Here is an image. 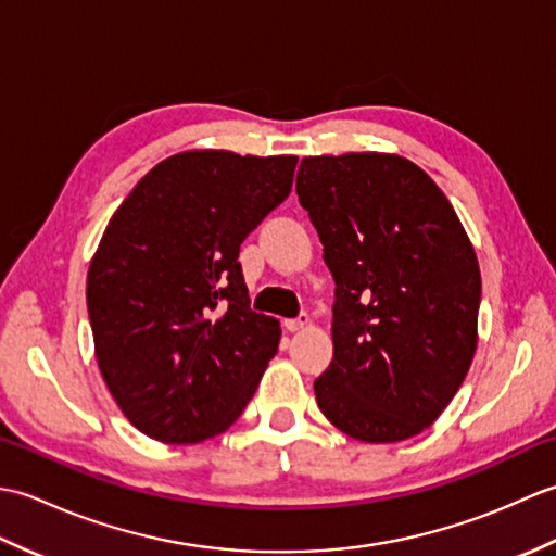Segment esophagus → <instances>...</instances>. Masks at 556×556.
<instances>
[{"label": "esophagus", "mask_w": 556, "mask_h": 556, "mask_svg": "<svg viewBox=\"0 0 556 556\" xmlns=\"http://www.w3.org/2000/svg\"><path fill=\"white\" fill-rule=\"evenodd\" d=\"M308 320H311V317L308 315H305V313H301L299 317H296V320H285V329H287V332H301V329L305 327V325H308Z\"/></svg>", "instance_id": "34e87169"}]
</instances>
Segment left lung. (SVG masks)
Listing matches in <instances>:
<instances>
[{"mask_svg": "<svg viewBox=\"0 0 556 556\" xmlns=\"http://www.w3.org/2000/svg\"><path fill=\"white\" fill-rule=\"evenodd\" d=\"M296 193L337 285L317 406L361 442L420 434L478 346L480 267L464 224L418 164L387 152L305 157Z\"/></svg>", "mask_w": 556, "mask_h": 556, "instance_id": "1", "label": "left lung"}]
</instances>
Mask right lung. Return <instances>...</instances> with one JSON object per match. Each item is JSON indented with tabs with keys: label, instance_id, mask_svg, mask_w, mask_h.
Wrapping results in <instances>:
<instances>
[{
	"label": "right lung",
	"instance_id": "add662e5",
	"mask_svg": "<svg viewBox=\"0 0 556 556\" xmlns=\"http://www.w3.org/2000/svg\"><path fill=\"white\" fill-rule=\"evenodd\" d=\"M296 162L179 152L104 229L86 289L96 356L116 406L152 440L222 434L275 358L281 329L251 311L239 248L285 203Z\"/></svg>",
	"mask_w": 556,
	"mask_h": 556
}]
</instances>
